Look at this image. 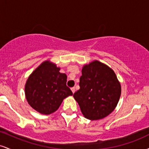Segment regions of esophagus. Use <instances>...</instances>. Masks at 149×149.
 I'll return each mask as SVG.
<instances>
[{
  "label": "esophagus",
  "mask_w": 149,
  "mask_h": 149,
  "mask_svg": "<svg viewBox=\"0 0 149 149\" xmlns=\"http://www.w3.org/2000/svg\"><path fill=\"white\" fill-rule=\"evenodd\" d=\"M71 91H72L73 93H74V92H76V89H75V88H71Z\"/></svg>",
  "instance_id": "esophagus-1"
}]
</instances>
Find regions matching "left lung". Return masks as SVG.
<instances>
[{"label": "left lung", "instance_id": "left-lung-1", "mask_svg": "<svg viewBox=\"0 0 149 149\" xmlns=\"http://www.w3.org/2000/svg\"><path fill=\"white\" fill-rule=\"evenodd\" d=\"M79 85L73 97L85 118L97 120L113 111L120 97L121 86L107 65L97 60L84 65Z\"/></svg>", "mask_w": 149, "mask_h": 149}]
</instances>
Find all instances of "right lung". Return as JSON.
<instances>
[{"label": "right lung", "instance_id": "obj_1", "mask_svg": "<svg viewBox=\"0 0 149 149\" xmlns=\"http://www.w3.org/2000/svg\"><path fill=\"white\" fill-rule=\"evenodd\" d=\"M49 61L42 62L30 75L25 84V96L29 105L45 115L59 109L64 99L73 95L66 86L67 76Z\"/></svg>", "mask_w": 149, "mask_h": 149}]
</instances>
